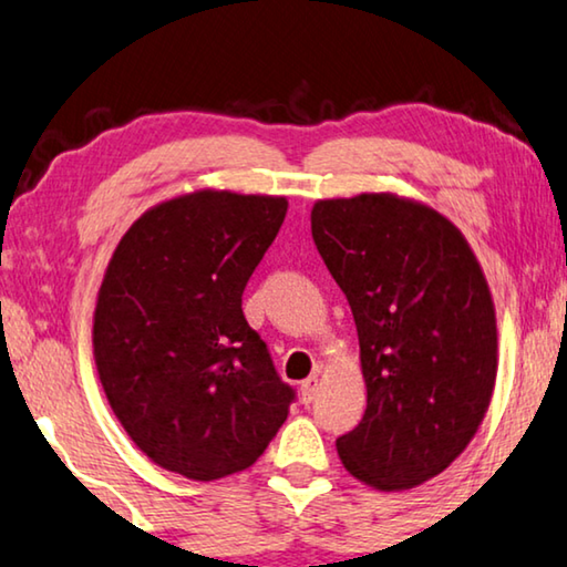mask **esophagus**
<instances>
[{"instance_id":"esophagus-1","label":"esophagus","mask_w":567,"mask_h":567,"mask_svg":"<svg viewBox=\"0 0 567 567\" xmlns=\"http://www.w3.org/2000/svg\"><path fill=\"white\" fill-rule=\"evenodd\" d=\"M317 390H319V374H311V378L301 382V400H303V403H311L313 395H317Z\"/></svg>"}]
</instances>
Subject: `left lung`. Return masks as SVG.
I'll list each match as a JSON object with an SVG mask.
<instances>
[{
    "instance_id": "obj_1",
    "label": "left lung",
    "mask_w": 567,
    "mask_h": 567,
    "mask_svg": "<svg viewBox=\"0 0 567 567\" xmlns=\"http://www.w3.org/2000/svg\"><path fill=\"white\" fill-rule=\"evenodd\" d=\"M311 235L350 301L368 385L339 458L374 489H413L451 466L489 408V286L456 225L413 199H319Z\"/></svg>"
}]
</instances>
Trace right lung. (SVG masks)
I'll use <instances>...</instances> for the list:
<instances>
[{
    "instance_id": "add662e5",
    "label": "right lung",
    "mask_w": 567,
    "mask_h": 567,
    "mask_svg": "<svg viewBox=\"0 0 567 567\" xmlns=\"http://www.w3.org/2000/svg\"><path fill=\"white\" fill-rule=\"evenodd\" d=\"M286 197L199 189L146 210L113 250L93 354L113 413L167 472L213 482L256 464L293 388L243 317Z\"/></svg>"
}]
</instances>
